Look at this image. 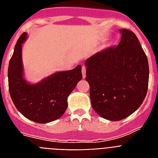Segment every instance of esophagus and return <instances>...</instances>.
Returning a JSON list of instances; mask_svg holds the SVG:
<instances>
[{
    "label": "esophagus",
    "mask_w": 158,
    "mask_h": 158,
    "mask_svg": "<svg viewBox=\"0 0 158 158\" xmlns=\"http://www.w3.org/2000/svg\"><path fill=\"white\" fill-rule=\"evenodd\" d=\"M82 74H83V78H85L86 76V67H82Z\"/></svg>",
    "instance_id": "34e87169"
}]
</instances>
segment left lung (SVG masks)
Here are the masks:
<instances>
[{
  "label": "left lung",
  "instance_id": "left-lung-1",
  "mask_svg": "<svg viewBox=\"0 0 158 158\" xmlns=\"http://www.w3.org/2000/svg\"><path fill=\"white\" fill-rule=\"evenodd\" d=\"M120 43L86 60V79L94 110L104 119L117 121L139 107L148 91L147 56L132 31L120 29Z\"/></svg>",
  "mask_w": 158,
  "mask_h": 158
}]
</instances>
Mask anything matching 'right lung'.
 <instances>
[{
    "instance_id": "obj_1",
    "label": "right lung",
    "mask_w": 158,
    "mask_h": 158,
    "mask_svg": "<svg viewBox=\"0 0 158 158\" xmlns=\"http://www.w3.org/2000/svg\"><path fill=\"white\" fill-rule=\"evenodd\" d=\"M27 33L19 37L8 67L9 91L19 112L34 122L44 124L61 117L68 106L67 98L82 79V66L56 72L37 84L24 79L22 47Z\"/></svg>"
}]
</instances>
